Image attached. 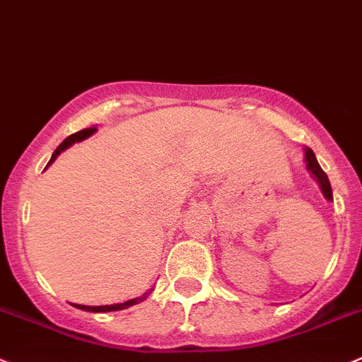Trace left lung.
I'll list each match as a JSON object with an SVG mask.
<instances>
[{
  "label": "left lung",
  "instance_id": "8db88e82",
  "mask_svg": "<svg viewBox=\"0 0 362 362\" xmlns=\"http://www.w3.org/2000/svg\"><path fill=\"white\" fill-rule=\"evenodd\" d=\"M304 160H306L308 171H310V173L313 175V178L318 182V185H320V189H322V192H324L325 199L332 202L331 182H329L327 175H325V171L322 170L320 164H318V160H317V157H315L313 150H311V148H304Z\"/></svg>",
  "mask_w": 362,
  "mask_h": 362
}]
</instances>
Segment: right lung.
<instances>
[{
    "label": "right lung",
    "instance_id": "1",
    "mask_svg": "<svg viewBox=\"0 0 362 362\" xmlns=\"http://www.w3.org/2000/svg\"><path fill=\"white\" fill-rule=\"evenodd\" d=\"M95 131H97V127H90V129H83V131L76 132V134H72V136H69V138H66L65 141H63L62 145H59L58 148L54 150V153H52V157H51V160H49V163H47V166H49V164L54 163L56 157H58L59 153L63 152V150H66V148H69V146H72L74 143H79V141H83V139L90 138V136H92ZM150 292H152V290H150ZM150 292H145L141 297H136V299H131V300H127V303H122V304H111V306H81V304H76V308H79V310H83V311H92V313L120 311V310H125V308L134 306V304L143 303V300H145L146 297L150 296Z\"/></svg>",
    "mask_w": 362,
    "mask_h": 362
}]
</instances>
